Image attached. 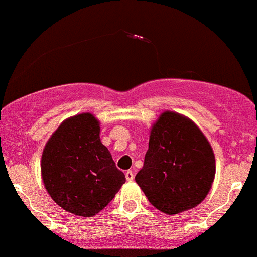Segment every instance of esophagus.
<instances>
[{"label":"esophagus","instance_id":"34e87169","mask_svg":"<svg viewBox=\"0 0 257 257\" xmlns=\"http://www.w3.org/2000/svg\"><path fill=\"white\" fill-rule=\"evenodd\" d=\"M125 178H126V180H127V181H134V179H135L134 173H132L131 170H128V172L125 173Z\"/></svg>","mask_w":257,"mask_h":257}]
</instances>
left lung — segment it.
<instances>
[{"mask_svg": "<svg viewBox=\"0 0 257 257\" xmlns=\"http://www.w3.org/2000/svg\"><path fill=\"white\" fill-rule=\"evenodd\" d=\"M216 175V158L207 137L192 120L179 112H162L152 125L139 184L148 201L165 214L200 205Z\"/></svg>", "mask_w": 257, "mask_h": 257, "instance_id": "obj_1", "label": "left lung"}]
</instances>
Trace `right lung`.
Returning a JSON list of instances; mask_svg holds the SVG:
<instances>
[{
  "instance_id": "obj_1",
  "label": "right lung",
  "mask_w": 257,
  "mask_h": 257,
  "mask_svg": "<svg viewBox=\"0 0 257 257\" xmlns=\"http://www.w3.org/2000/svg\"><path fill=\"white\" fill-rule=\"evenodd\" d=\"M40 169L52 200L81 217L99 213L126 181L101 143L100 122L90 112L62 121L44 147Z\"/></svg>"
}]
</instances>
